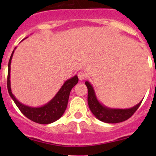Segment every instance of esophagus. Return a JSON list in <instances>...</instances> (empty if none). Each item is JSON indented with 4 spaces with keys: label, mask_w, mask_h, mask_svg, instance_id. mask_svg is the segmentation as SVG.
<instances>
[{
    "label": "esophagus",
    "mask_w": 156,
    "mask_h": 156,
    "mask_svg": "<svg viewBox=\"0 0 156 156\" xmlns=\"http://www.w3.org/2000/svg\"><path fill=\"white\" fill-rule=\"evenodd\" d=\"M78 78H79V80L82 81V80L85 79L86 78V74L84 73V72H82V71H81V72H79L78 73Z\"/></svg>",
    "instance_id": "1"
}]
</instances>
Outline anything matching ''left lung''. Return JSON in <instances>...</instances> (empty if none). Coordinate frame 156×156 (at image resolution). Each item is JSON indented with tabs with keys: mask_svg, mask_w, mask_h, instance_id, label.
<instances>
[{
	"mask_svg": "<svg viewBox=\"0 0 156 156\" xmlns=\"http://www.w3.org/2000/svg\"><path fill=\"white\" fill-rule=\"evenodd\" d=\"M85 84L88 90L87 103L90 109L97 119L106 123H119L126 121L137 110L144 100L143 99L138 104L130 108H108L99 101L90 83L86 81Z\"/></svg>",
	"mask_w": 156,
	"mask_h": 156,
	"instance_id": "8db88e82",
	"label": "left lung"
}]
</instances>
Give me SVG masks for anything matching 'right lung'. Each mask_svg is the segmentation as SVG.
Instances as JSON below:
<instances>
[{"mask_svg": "<svg viewBox=\"0 0 156 156\" xmlns=\"http://www.w3.org/2000/svg\"><path fill=\"white\" fill-rule=\"evenodd\" d=\"M15 49L12 51L10 60H9L8 75H7V89H8L9 94H10L11 98L13 100L14 103H16L19 109L21 111V112L30 120L33 121L36 123L42 124V125H47V124H50L56 122L59 118L62 117L66 109L71 90L74 87V86L78 84V76L75 75L72 78L66 81L63 85L57 92V94L55 95V97L47 104L40 106V107H31V106L23 104L16 100L11 90L10 64Z\"/></svg>", "mask_w": 156, "mask_h": 156, "instance_id": "obj_1", "label": "right lung"}]
</instances>
